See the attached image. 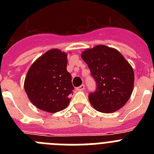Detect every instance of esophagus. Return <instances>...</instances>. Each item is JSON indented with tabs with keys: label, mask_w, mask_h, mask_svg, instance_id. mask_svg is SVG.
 Returning <instances> with one entry per match:
<instances>
[{
	"label": "esophagus",
	"mask_w": 154,
	"mask_h": 154,
	"mask_svg": "<svg viewBox=\"0 0 154 154\" xmlns=\"http://www.w3.org/2000/svg\"><path fill=\"white\" fill-rule=\"evenodd\" d=\"M84 89H85V85H83V84L76 88V90L77 91H83Z\"/></svg>",
	"instance_id": "esophagus-1"
}]
</instances>
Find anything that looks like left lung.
I'll return each mask as SVG.
<instances>
[{
	"mask_svg": "<svg viewBox=\"0 0 154 154\" xmlns=\"http://www.w3.org/2000/svg\"><path fill=\"white\" fill-rule=\"evenodd\" d=\"M96 89L89 95L95 109L104 113L117 111L130 99L133 89V68L117 50L97 45L82 53Z\"/></svg>",
	"mask_w": 154,
	"mask_h": 154,
	"instance_id": "8db88e82",
	"label": "left lung"
}]
</instances>
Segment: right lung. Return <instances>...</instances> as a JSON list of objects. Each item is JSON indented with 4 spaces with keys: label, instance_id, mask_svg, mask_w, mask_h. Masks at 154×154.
I'll return each mask as SVG.
<instances>
[{
    "label": "right lung",
    "instance_id": "obj_1",
    "mask_svg": "<svg viewBox=\"0 0 154 154\" xmlns=\"http://www.w3.org/2000/svg\"><path fill=\"white\" fill-rule=\"evenodd\" d=\"M67 63L66 53L51 49L30 67L24 80V90L37 108L53 113L69 104L74 87L72 75L66 69Z\"/></svg>",
    "mask_w": 154,
    "mask_h": 154
}]
</instances>
